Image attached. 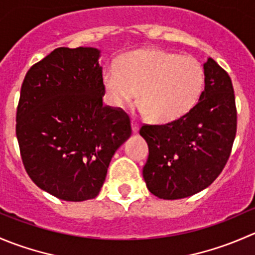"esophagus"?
<instances>
[{"instance_id": "obj_1", "label": "esophagus", "mask_w": 255, "mask_h": 255, "mask_svg": "<svg viewBox=\"0 0 255 255\" xmlns=\"http://www.w3.org/2000/svg\"><path fill=\"white\" fill-rule=\"evenodd\" d=\"M132 130L134 133H137L138 130H139V125H138V123L133 120H132Z\"/></svg>"}]
</instances>
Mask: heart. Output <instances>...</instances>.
<instances>
[{
  "mask_svg": "<svg viewBox=\"0 0 255 255\" xmlns=\"http://www.w3.org/2000/svg\"><path fill=\"white\" fill-rule=\"evenodd\" d=\"M102 81L110 106L128 104L139 90L138 111L150 115L158 123H170L197 105L204 91L205 71L194 56L144 49L107 66Z\"/></svg>",
  "mask_w": 255,
  "mask_h": 255,
  "instance_id": "obj_1",
  "label": "heart"
}]
</instances>
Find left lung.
<instances>
[{
    "label": "left lung",
    "instance_id": "8db88e82",
    "mask_svg": "<svg viewBox=\"0 0 255 255\" xmlns=\"http://www.w3.org/2000/svg\"><path fill=\"white\" fill-rule=\"evenodd\" d=\"M205 90L186 116L166 125H144L149 155L146 187L159 199L177 200L210 186L225 168L237 132V109L230 75L208 58Z\"/></svg>",
    "mask_w": 255,
    "mask_h": 255
}]
</instances>
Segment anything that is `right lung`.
<instances>
[{
	"instance_id": "obj_1",
	"label": "right lung",
	"mask_w": 255,
	"mask_h": 255,
	"mask_svg": "<svg viewBox=\"0 0 255 255\" xmlns=\"http://www.w3.org/2000/svg\"><path fill=\"white\" fill-rule=\"evenodd\" d=\"M96 48H58L28 70L16 134L25 171L64 201L99 195L115 151L130 137L123 110L104 106Z\"/></svg>"
}]
</instances>
